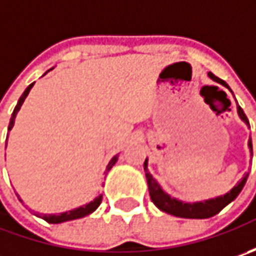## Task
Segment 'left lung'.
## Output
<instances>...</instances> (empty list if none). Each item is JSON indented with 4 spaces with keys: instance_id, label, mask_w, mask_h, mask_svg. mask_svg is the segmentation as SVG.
<instances>
[{
    "instance_id": "obj_1",
    "label": "left lung",
    "mask_w": 256,
    "mask_h": 256,
    "mask_svg": "<svg viewBox=\"0 0 256 256\" xmlns=\"http://www.w3.org/2000/svg\"><path fill=\"white\" fill-rule=\"evenodd\" d=\"M208 75L211 76L214 81L220 82L224 86L230 88L228 84L225 81L220 80L218 76L212 74V72H208ZM238 115L241 118L244 122L246 125H250V121L246 118V115L244 112L241 106L238 105ZM250 150L252 151V142L250 141ZM144 171H145V176H146V182H148V190H150V196L152 202L161 210V211L166 212L170 215H174V216H180V218H191V220H205V218H211L214 215H216L218 212H221L228 204H231L238 195L240 192L242 191L245 182L248 180V174L242 178L241 181L238 182L231 191L228 194H225L224 196H218L215 200H208V201L204 202H194V204H188V202H181L175 198H171L166 192L162 191V188L160 186V184L155 181L152 178V175L148 171V164H146V160L144 162Z\"/></svg>"
}]
</instances>
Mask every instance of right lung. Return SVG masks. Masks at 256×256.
Listing matches in <instances>:
<instances>
[{
  "label": "right lung",
  "instance_id": "1",
  "mask_svg": "<svg viewBox=\"0 0 256 256\" xmlns=\"http://www.w3.org/2000/svg\"><path fill=\"white\" fill-rule=\"evenodd\" d=\"M32 85H28L26 86V90L24 91V94L21 95V98L18 100V104H16V106L14 108V112L11 115V121H10V125H8V131H11L12 130V126H14L15 122V116H16V112L20 111V108H21V105L25 101V98H26V95L30 94L31 91V88H32ZM6 145V144H5ZM116 160H118V155H115L112 160L110 161L108 164V166H106V171H105V175L108 174V171L111 170L114 166V164L116 162ZM102 201V195H100V196H96L94 201H91L90 204H86L84 206H80V208H76V210H72V211H68V212H62V214H38V216L40 218H42L44 221L50 222V224H61V222L65 221H72V220H78V218H82V216H86V215H90L91 212H94L98 206H100V204Z\"/></svg>",
  "mask_w": 256,
  "mask_h": 256
}]
</instances>
